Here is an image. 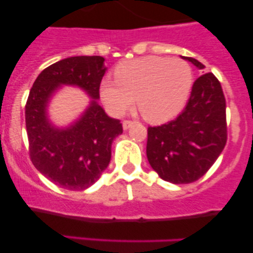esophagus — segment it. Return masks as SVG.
Here are the masks:
<instances>
[{"label": "esophagus", "instance_id": "34e87169", "mask_svg": "<svg viewBox=\"0 0 253 253\" xmlns=\"http://www.w3.org/2000/svg\"><path fill=\"white\" fill-rule=\"evenodd\" d=\"M134 124H135L134 121H132V120H125L124 123H123L124 129H128V128H130V127H132Z\"/></svg>", "mask_w": 253, "mask_h": 253}]
</instances>
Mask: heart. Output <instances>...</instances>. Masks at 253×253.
Instances as JSON below:
<instances>
[{"label": "heart", "instance_id": "obj_1", "mask_svg": "<svg viewBox=\"0 0 253 253\" xmlns=\"http://www.w3.org/2000/svg\"><path fill=\"white\" fill-rule=\"evenodd\" d=\"M193 70L181 58L147 56L125 60L115 78L100 84L101 100L114 117H121L135 102L151 123H163L181 112L193 88Z\"/></svg>", "mask_w": 253, "mask_h": 253}]
</instances>
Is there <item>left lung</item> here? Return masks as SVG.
I'll return each mask as SVG.
<instances>
[{"instance_id": "left-lung-1", "label": "left lung", "mask_w": 253, "mask_h": 253, "mask_svg": "<svg viewBox=\"0 0 253 253\" xmlns=\"http://www.w3.org/2000/svg\"><path fill=\"white\" fill-rule=\"evenodd\" d=\"M199 69L205 65L182 57ZM227 141L226 100L211 72L194 82L187 106L175 120L147 128L146 155L164 181L188 184L211 169Z\"/></svg>"}]
</instances>
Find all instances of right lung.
I'll return each mask as SVG.
<instances>
[{
	"label": "right lung",
	"instance_id": "1",
	"mask_svg": "<svg viewBox=\"0 0 253 253\" xmlns=\"http://www.w3.org/2000/svg\"><path fill=\"white\" fill-rule=\"evenodd\" d=\"M100 56L70 57L43 69L25 107L30 158L37 170L64 189L84 190L100 178L112 157V143L123 133L120 120L109 118L97 103L106 72ZM62 84L78 85L93 98L84 117L59 130L45 114L51 94Z\"/></svg>",
	"mask_w": 253,
	"mask_h": 253
}]
</instances>
